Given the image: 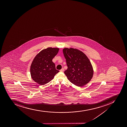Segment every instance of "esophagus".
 <instances>
[{
    "instance_id": "esophagus-1",
    "label": "esophagus",
    "mask_w": 127,
    "mask_h": 127,
    "mask_svg": "<svg viewBox=\"0 0 127 127\" xmlns=\"http://www.w3.org/2000/svg\"><path fill=\"white\" fill-rule=\"evenodd\" d=\"M60 71H61V72H63V71H64V68H62L60 70Z\"/></svg>"
}]
</instances>
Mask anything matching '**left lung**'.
<instances>
[{"label":"left lung","instance_id":"8db88e82","mask_svg":"<svg viewBox=\"0 0 127 127\" xmlns=\"http://www.w3.org/2000/svg\"><path fill=\"white\" fill-rule=\"evenodd\" d=\"M63 53L68 66L64 73L70 82L78 87L89 83L93 76V69L87 56L73 48L63 49Z\"/></svg>","mask_w":127,"mask_h":127}]
</instances>
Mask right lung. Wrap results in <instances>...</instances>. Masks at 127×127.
Returning <instances> with one entry per match:
<instances>
[{
  "label": "right lung",
  "mask_w": 127,
  "mask_h": 127,
  "mask_svg": "<svg viewBox=\"0 0 127 127\" xmlns=\"http://www.w3.org/2000/svg\"><path fill=\"white\" fill-rule=\"evenodd\" d=\"M59 50V48L48 47L36 55L31 66V78L35 82L44 85L51 81L59 71L56 69L52 59Z\"/></svg>",
  "instance_id": "obj_1"
}]
</instances>
